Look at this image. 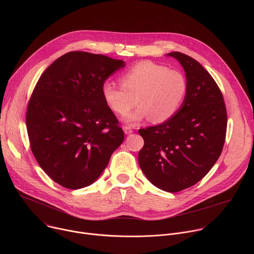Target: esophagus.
I'll return each instance as SVG.
<instances>
[{"instance_id":"obj_1","label":"esophagus","mask_w":254,"mask_h":254,"mask_svg":"<svg viewBox=\"0 0 254 254\" xmlns=\"http://www.w3.org/2000/svg\"><path fill=\"white\" fill-rule=\"evenodd\" d=\"M124 131H125V133H126V134H129V133H131L133 130H132L129 127L125 126V127H124Z\"/></svg>"}]
</instances>
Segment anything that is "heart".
Listing matches in <instances>:
<instances>
[{"mask_svg":"<svg viewBox=\"0 0 254 254\" xmlns=\"http://www.w3.org/2000/svg\"><path fill=\"white\" fill-rule=\"evenodd\" d=\"M121 85L104 82L101 93L105 103L118 115H125L137 103L139 106L124 117L129 125L149 118L153 123L170 120L180 110L188 84L182 72L168 69L153 61H140L120 78Z\"/></svg>","mask_w":254,"mask_h":254,"instance_id":"heart-1","label":"heart"}]
</instances>
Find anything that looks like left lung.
<instances>
[{
    "mask_svg": "<svg viewBox=\"0 0 254 254\" xmlns=\"http://www.w3.org/2000/svg\"><path fill=\"white\" fill-rule=\"evenodd\" d=\"M187 94L177 114L165 123L138 129L144 143L138 164L150 182L166 192H180L202 180L221 155L227 128L223 95L209 72L181 52Z\"/></svg>",
    "mask_w": 254,
    "mask_h": 254,
    "instance_id": "obj_1",
    "label": "left lung"
}]
</instances>
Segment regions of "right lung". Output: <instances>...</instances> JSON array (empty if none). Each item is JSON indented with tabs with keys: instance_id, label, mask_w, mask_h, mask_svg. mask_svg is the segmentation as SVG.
Returning a JSON list of instances; mask_svg holds the SVG:
<instances>
[{
	"instance_id": "obj_1",
	"label": "right lung",
	"mask_w": 254,
	"mask_h": 254,
	"mask_svg": "<svg viewBox=\"0 0 254 254\" xmlns=\"http://www.w3.org/2000/svg\"><path fill=\"white\" fill-rule=\"evenodd\" d=\"M124 67L123 60L71 51L43 72L33 90L26 114L30 147L43 171L64 188L95 182L124 141L101 93L107 77Z\"/></svg>"
}]
</instances>
